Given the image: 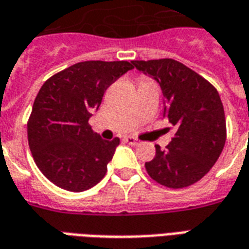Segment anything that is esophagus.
<instances>
[{"label": "esophagus", "mask_w": 249, "mask_h": 249, "mask_svg": "<svg viewBox=\"0 0 249 249\" xmlns=\"http://www.w3.org/2000/svg\"><path fill=\"white\" fill-rule=\"evenodd\" d=\"M125 141L128 142V144H130V145H139V140L137 139H135V137H126L125 139Z\"/></svg>", "instance_id": "obj_1"}]
</instances>
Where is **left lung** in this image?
<instances>
[{
  "label": "left lung",
  "mask_w": 249,
  "mask_h": 249,
  "mask_svg": "<svg viewBox=\"0 0 249 249\" xmlns=\"http://www.w3.org/2000/svg\"><path fill=\"white\" fill-rule=\"evenodd\" d=\"M132 62L160 84L164 117L176 129L167 149L156 145L153 160L145 162L146 172L156 183L173 189L197 183L217 161L227 139L219 92L208 80L172 58Z\"/></svg>",
  "instance_id": "1"
}]
</instances>
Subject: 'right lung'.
<instances>
[{"instance_id":"1","label":"right lung","mask_w":249,"mask_h":249,"mask_svg":"<svg viewBox=\"0 0 249 249\" xmlns=\"http://www.w3.org/2000/svg\"><path fill=\"white\" fill-rule=\"evenodd\" d=\"M133 66L132 61L77 62L41 87L28 120V141L36 165L54 185L82 192L105 176L120 139L94 135L89 117L105 90Z\"/></svg>"}]
</instances>
